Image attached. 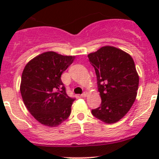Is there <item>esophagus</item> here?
Masks as SVG:
<instances>
[{"label": "esophagus", "instance_id": "esophagus-1", "mask_svg": "<svg viewBox=\"0 0 159 159\" xmlns=\"http://www.w3.org/2000/svg\"><path fill=\"white\" fill-rule=\"evenodd\" d=\"M81 97L82 98H85V97H87L88 96V93L87 92H84L83 93V94H81Z\"/></svg>", "mask_w": 159, "mask_h": 159}]
</instances>
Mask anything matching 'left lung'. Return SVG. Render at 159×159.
Here are the masks:
<instances>
[{"label": "left lung", "mask_w": 159, "mask_h": 159, "mask_svg": "<svg viewBox=\"0 0 159 159\" xmlns=\"http://www.w3.org/2000/svg\"><path fill=\"white\" fill-rule=\"evenodd\" d=\"M95 70L102 104L91 110L95 118L113 124L129 112L135 101L139 77L131 56L122 50L104 46L88 55Z\"/></svg>", "instance_id": "left-lung-1"}]
</instances>
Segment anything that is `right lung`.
<instances>
[{
	"label": "right lung",
	"mask_w": 159,
	"mask_h": 159,
	"mask_svg": "<svg viewBox=\"0 0 159 159\" xmlns=\"http://www.w3.org/2000/svg\"><path fill=\"white\" fill-rule=\"evenodd\" d=\"M75 56L47 51L25 67L20 81L22 99L32 116L48 127H56L70 116L75 98L67 94L61 77Z\"/></svg>",
	"instance_id": "1"
}]
</instances>
